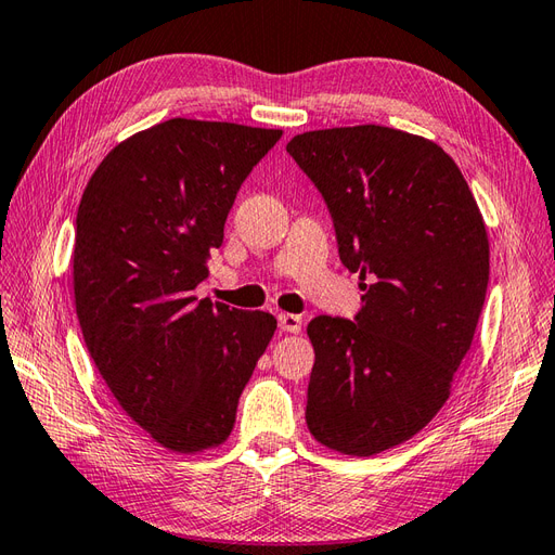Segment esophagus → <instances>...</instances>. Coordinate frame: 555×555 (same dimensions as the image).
Returning a JSON list of instances; mask_svg holds the SVG:
<instances>
[{
	"instance_id": "34e87169",
	"label": "esophagus",
	"mask_w": 555,
	"mask_h": 555,
	"mask_svg": "<svg viewBox=\"0 0 555 555\" xmlns=\"http://www.w3.org/2000/svg\"><path fill=\"white\" fill-rule=\"evenodd\" d=\"M279 328H281L283 333H300V331H302V317L281 312V314H279Z\"/></svg>"
}]
</instances>
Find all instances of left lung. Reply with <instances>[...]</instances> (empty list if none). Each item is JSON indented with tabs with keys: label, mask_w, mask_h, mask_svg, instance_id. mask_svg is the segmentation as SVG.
<instances>
[{
	"label": "left lung",
	"mask_w": 555,
	"mask_h": 555,
	"mask_svg": "<svg viewBox=\"0 0 555 555\" xmlns=\"http://www.w3.org/2000/svg\"><path fill=\"white\" fill-rule=\"evenodd\" d=\"M286 151L324 196L340 260L366 291L354 321H309L307 428L333 452L380 454L452 395L485 305V219L430 139L357 125L298 134Z\"/></svg>",
	"instance_id": "8db88e82"
}]
</instances>
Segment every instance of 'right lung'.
<instances>
[{"label": "right lung", "mask_w": 555, "mask_h": 555, "mask_svg": "<svg viewBox=\"0 0 555 555\" xmlns=\"http://www.w3.org/2000/svg\"><path fill=\"white\" fill-rule=\"evenodd\" d=\"M281 134L165 120L120 141L77 208L73 288L87 350L125 414L170 452L227 442L276 331L272 314L193 291L243 179Z\"/></svg>", "instance_id": "1"}]
</instances>
